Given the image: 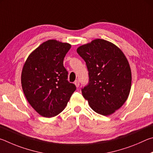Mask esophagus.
<instances>
[{
    "label": "esophagus",
    "instance_id": "esophagus-1",
    "mask_svg": "<svg viewBox=\"0 0 153 153\" xmlns=\"http://www.w3.org/2000/svg\"><path fill=\"white\" fill-rule=\"evenodd\" d=\"M74 84H75V85H76V87H79L80 83H79V81H78V80H76V81H74Z\"/></svg>",
    "mask_w": 153,
    "mask_h": 153
}]
</instances>
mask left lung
<instances>
[{"instance_id":"1","label":"left lung","mask_w":153,"mask_h":153,"mask_svg":"<svg viewBox=\"0 0 153 153\" xmlns=\"http://www.w3.org/2000/svg\"><path fill=\"white\" fill-rule=\"evenodd\" d=\"M89 72L82 94L93 111L109 116L121 108L129 95L132 74L122 50L106 40L97 39L77 49Z\"/></svg>"}]
</instances>
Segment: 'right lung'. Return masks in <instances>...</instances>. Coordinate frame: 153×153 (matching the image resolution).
I'll return each instance as SVG.
<instances>
[{
  "instance_id": "obj_1",
  "label": "right lung",
  "mask_w": 153,
  "mask_h": 153,
  "mask_svg": "<svg viewBox=\"0 0 153 153\" xmlns=\"http://www.w3.org/2000/svg\"><path fill=\"white\" fill-rule=\"evenodd\" d=\"M71 45L50 39L42 44L24 64L21 85L27 100L41 116L52 117L66 108L76 87L69 82L64 58Z\"/></svg>"
}]
</instances>
